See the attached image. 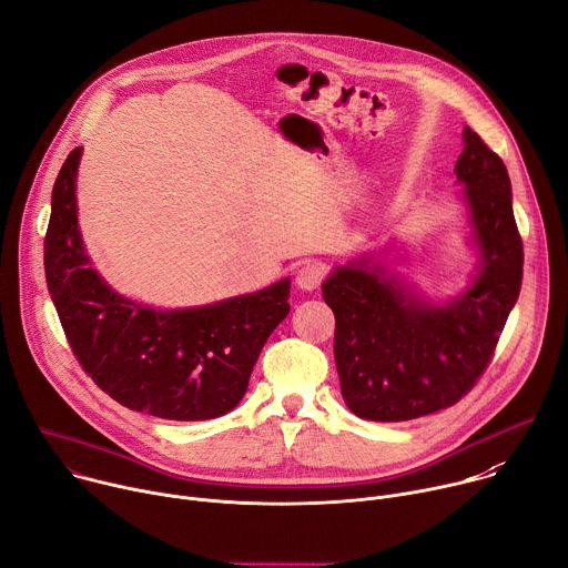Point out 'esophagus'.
<instances>
[{"instance_id":"34e87169","label":"esophagus","mask_w":568,"mask_h":568,"mask_svg":"<svg viewBox=\"0 0 568 568\" xmlns=\"http://www.w3.org/2000/svg\"><path fill=\"white\" fill-rule=\"evenodd\" d=\"M323 278H326V265H321V263H316V261L303 263V265L298 267V272H296V285H298L301 290H305V292L316 290V287L323 283Z\"/></svg>"}]
</instances>
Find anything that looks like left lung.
I'll return each instance as SVG.
<instances>
[{
    "label": "left lung",
    "instance_id": "left-lung-1",
    "mask_svg": "<svg viewBox=\"0 0 568 568\" xmlns=\"http://www.w3.org/2000/svg\"><path fill=\"white\" fill-rule=\"evenodd\" d=\"M456 161L480 270L452 303L420 298L359 258L321 285L335 312V364L348 409L402 423L452 407L488 368L524 276V245L501 156L469 128Z\"/></svg>",
    "mask_w": 568,
    "mask_h": 568
}]
</instances>
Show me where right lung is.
<instances>
[{"mask_svg":"<svg viewBox=\"0 0 568 568\" xmlns=\"http://www.w3.org/2000/svg\"><path fill=\"white\" fill-rule=\"evenodd\" d=\"M73 148L55 178L44 274L64 337L112 399L164 420H211L247 390L256 359L290 312V278L261 292L189 310H154L116 294L83 247Z\"/></svg>","mask_w":568,"mask_h":568,"instance_id":"right-lung-1","label":"right lung"}]
</instances>
